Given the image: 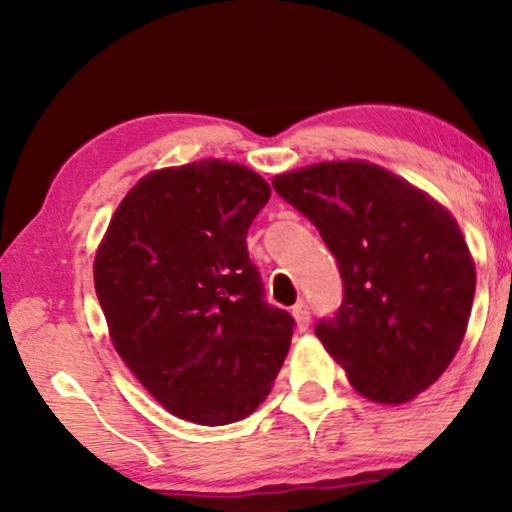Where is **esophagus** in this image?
<instances>
[{"label": "esophagus", "mask_w": 512, "mask_h": 512, "mask_svg": "<svg viewBox=\"0 0 512 512\" xmlns=\"http://www.w3.org/2000/svg\"><path fill=\"white\" fill-rule=\"evenodd\" d=\"M291 314H293V319H296L300 331H307V326H310V307H307L305 303H298L291 310Z\"/></svg>", "instance_id": "1"}]
</instances>
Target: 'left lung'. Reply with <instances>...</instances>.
Here are the masks:
<instances>
[{
	"label": "left lung",
	"mask_w": 512,
	"mask_h": 512,
	"mask_svg": "<svg viewBox=\"0 0 512 512\" xmlns=\"http://www.w3.org/2000/svg\"><path fill=\"white\" fill-rule=\"evenodd\" d=\"M338 261L345 298L314 333L356 394L401 405L429 389L464 340L475 261L450 209L368 160L277 174Z\"/></svg>",
	"instance_id": "8db88e82"
}]
</instances>
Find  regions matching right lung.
<instances>
[{
	"label": "right lung",
	"instance_id": "obj_1",
	"mask_svg": "<svg viewBox=\"0 0 512 512\" xmlns=\"http://www.w3.org/2000/svg\"><path fill=\"white\" fill-rule=\"evenodd\" d=\"M270 200L261 174L207 158L130 188L95 254L109 338L174 417L223 426L270 394L293 317L263 300L247 230Z\"/></svg>",
	"mask_w": 512,
	"mask_h": 512
}]
</instances>
